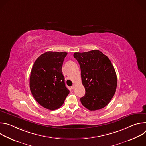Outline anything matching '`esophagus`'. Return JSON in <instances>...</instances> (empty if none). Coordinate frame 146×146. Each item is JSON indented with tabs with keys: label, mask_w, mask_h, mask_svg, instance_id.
I'll list each match as a JSON object with an SVG mask.
<instances>
[{
	"label": "esophagus",
	"mask_w": 146,
	"mask_h": 146,
	"mask_svg": "<svg viewBox=\"0 0 146 146\" xmlns=\"http://www.w3.org/2000/svg\"><path fill=\"white\" fill-rule=\"evenodd\" d=\"M72 88L73 89V90H74V89H75L76 88V86H74V85H73V86H72Z\"/></svg>",
	"instance_id": "1"
}]
</instances>
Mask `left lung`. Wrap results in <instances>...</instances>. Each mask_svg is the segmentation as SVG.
Masks as SVG:
<instances>
[{"instance_id": "8db88e82", "label": "left lung", "mask_w": 146, "mask_h": 146, "mask_svg": "<svg viewBox=\"0 0 146 146\" xmlns=\"http://www.w3.org/2000/svg\"><path fill=\"white\" fill-rule=\"evenodd\" d=\"M80 66L86 94L80 98L82 105L91 111L108 105L117 88V78L109 58L98 50L73 55Z\"/></svg>"}]
</instances>
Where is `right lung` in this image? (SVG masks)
Segmentation results:
<instances>
[{
	"instance_id": "1",
	"label": "right lung",
	"mask_w": 146,
	"mask_h": 146,
	"mask_svg": "<svg viewBox=\"0 0 146 146\" xmlns=\"http://www.w3.org/2000/svg\"><path fill=\"white\" fill-rule=\"evenodd\" d=\"M67 52L48 51L35 62L29 86L35 100L44 108L54 110L63 105L69 94L62 67Z\"/></svg>"
}]
</instances>
